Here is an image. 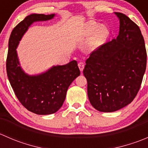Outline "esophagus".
<instances>
[{
    "label": "esophagus",
    "instance_id": "esophagus-1",
    "mask_svg": "<svg viewBox=\"0 0 148 148\" xmlns=\"http://www.w3.org/2000/svg\"><path fill=\"white\" fill-rule=\"evenodd\" d=\"M78 66H79V68L80 71H82L84 68V64L83 62H79V63L78 64Z\"/></svg>",
    "mask_w": 148,
    "mask_h": 148
}]
</instances>
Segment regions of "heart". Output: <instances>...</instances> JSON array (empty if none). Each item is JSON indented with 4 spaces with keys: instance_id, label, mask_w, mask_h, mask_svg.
I'll return each mask as SVG.
<instances>
[{
    "instance_id": "b5f03b06",
    "label": "heart",
    "mask_w": 148,
    "mask_h": 148,
    "mask_svg": "<svg viewBox=\"0 0 148 148\" xmlns=\"http://www.w3.org/2000/svg\"><path fill=\"white\" fill-rule=\"evenodd\" d=\"M99 27V26H98V25H97V24L89 25V26H87V28H86V35H88V36L92 35V34L95 32V31H96V30ZM104 31L101 30V31H99L97 34L98 39H100V38H102V37L104 36Z\"/></svg>"
}]
</instances>
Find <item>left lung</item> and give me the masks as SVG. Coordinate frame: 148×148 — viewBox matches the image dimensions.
Here are the masks:
<instances>
[{
	"label": "left lung",
	"instance_id": "obj_1",
	"mask_svg": "<svg viewBox=\"0 0 148 148\" xmlns=\"http://www.w3.org/2000/svg\"><path fill=\"white\" fill-rule=\"evenodd\" d=\"M114 13L120 20L118 36L92 52L83 71L89 102L103 112H115L132 102L147 64L139 26L126 15Z\"/></svg>",
	"mask_w": 148,
	"mask_h": 148
}]
</instances>
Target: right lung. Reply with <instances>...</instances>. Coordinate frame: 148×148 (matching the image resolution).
Masks as SVG:
<instances>
[{
	"label": "right lung",
	"mask_w": 148,
	"mask_h": 148,
	"mask_svg": "<svg viewBox=\"0 0 148 148\" xmlns=\"http://www.w3.org/2000/svg\"><path fill=\"white\" fill-rule=\"evenodd\" d=\"M55 14H31L12 31L8 41L6 71L10 85L19 102L28 111L37 114L56 112L63 104L67 89L80 75L77 61L53 66L45 72L28 75L21 68L17 54L19 41L34 22L53 18Z\"/></svg>",
	"instance_id": "1"
}]
</instances>
